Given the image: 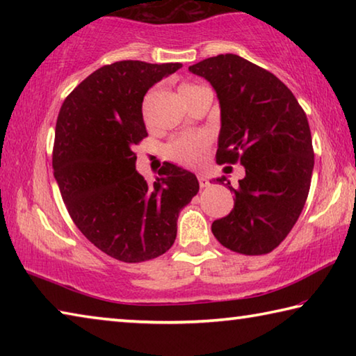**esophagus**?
<instances>
[{
  "label": "esophagus",
  "mask_w": 356,
  "mask_h": 356,
  "mask_svg": "<svg viewBox=\"0 0 356 356\" xmlns=\"http://www.w3.org/2000/svg\"><path fill=\"white\" fill-rule=\"evenodd\" d=\"M197 180H200L201 188H206V186H209V185H210L207 176H204V174H197Z\"/></svg>",
  "instance_id": "1"
}]
</instances>
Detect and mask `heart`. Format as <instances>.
<instances>
[{
    "instance_id": "b5f03b06",
    "label": "heart",
    "mask_w": 356,
    "mask_h": 356,
    "mask_svg": "<svg viewBox=\"0 0 356 356\" xmlns=\"http://www.w3.org/2000/svg\"><path fill=\"white\" fill-rule=\"evenodd\" d=\"M202 88L200 84L195 83H182L179 86V94L186 104V99L190 97L197 89ZM150 95H147L146 102H144V116L147 114V105H149ZM212 144V138L206 131H197V134H185L176 136L174 140L166 144L165 155L174 163L184 165V166H200L210 149Z\"/></svg>"
}]
</instances>
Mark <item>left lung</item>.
Wrapping results in <instances>:
<instances>
[{"label":"left lung","instance_id":"obj_1","mask_svg":"<svg viewBox=\"0 0 356 356\" xmlns=\"http://www.w3.org/2000/svg\"><path fill=\"white\" fill-rule=\"evenodd\" d=\"M188 70L206 78L220 100L216 163L245 168L237 186L226 184L234 209L212 222L213 236L240 254H267L287 237L308 197L314 170L308 118L280 78L237 55L207 58Z\"/></svg>","mask_w":356,"mask_h":356}]
</instances>
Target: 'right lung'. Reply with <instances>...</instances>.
Here are the masks:
<instances>
[{
	"label": "right lung",
	"mask_w": 356,
	"mask_h": 356,
	"mask_svg": "<svg viewBox=\"0 0 356 356\" xmlns=\"http://www.w3.org/2000/svg\"><path fill=\"white\" fill-rule=\"evenodd\" d=\"M180 63L119 61L92 72L64 100L53 172L70 218L89 242L136 264L171 248L180 210L200 191L196 176L165 163L154 184L136 171L134 147L147 136L143 99Z\"/></svg>",
	"instance_id": "1"
}]
</instances>
